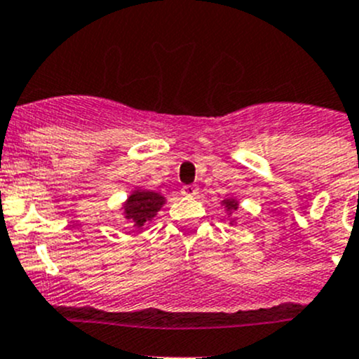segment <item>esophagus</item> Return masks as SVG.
<instances>
[{
    "mask_svg": "<svg viewBox=\"0 0 359 359\" xmlns=\"http://www.w3.org/2000/svg\"><path fill=\"white\" fill-rule=\"evenodd\" d=\"M182 194L184 196H196L198 194V187L196 186H184L182 187Z\"/></svg>",
    "mask_w": 359,
    "mask_h": 359,
    "instance_id": "esophagus-1",
    "label": "esophagus"
}]
</instances>
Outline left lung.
Returning a JSON list of instances; mask_svg holds the SVG:
<instances>
[{"label":"left lung","mask_w":359,"mask_h":359,"mask_svg":"<svg viewBox=\"0 0 359 359\" xmlns=\"http://www.w3.org/2000/svg\"><path fill=\"white\" fill-rule=\"evenodd\" d=\"M224 205H226L227 210H236L238 201L236 200H224Z\"/></svg>","instance_id":"obj_1"}]
</instances>
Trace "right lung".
Returning a JSON list of instances; mask_svg holds the SVG:
<instances>
[{
    "mask_svg": "<svg viewBox=\"0 0 359 359\" xmlns=\"http://www.w3.org/2000/svg\"><path fill=\"white\" fill-rule=\"evenodd\" d=\"M163 205H165V198L161 194L153 193V191H135L123 205V213L133 229L140 231L144 224L149 222L156 215Z\"/></svg>",
    "mask_w": 359,
    "mask_h": 359,
    "instance_id": "obj_1",
    "label": "right lung"
}]
</instances>
